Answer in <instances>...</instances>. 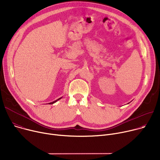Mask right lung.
Returning <instances> with one entry per match:
<instances>
[{"instance_id":"obj_1","label":"right lung","mask_w":160,"mask_h":160,"mask_svg":"<svg viewBox=\"0 0 160 160\" xmlns=\"http://www.w3.org/2000/svg\"><path fill=\"white\" fill-rule=\"evenodd\" d=\"M62 98V97H61V98H59V99H57V100H55V101H53V102H51V103H49V104H50V105H51V104H53V103H55V102H57V101H58V100H59V99H61V98Z\"/></svg>"}]
</instances>
